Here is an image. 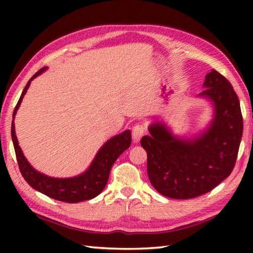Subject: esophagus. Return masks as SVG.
Segmentation results:
<instances>
[{
  "mask_svg": "<svg viewBox=\"0 0 253 253\" xmlns=\"http://www.w3.org/2000/svg\"><path fill=\"white\" fill-rule=\"evenodd\" d=\"M144 131H146V128H144V126L141 125V124H137V125L133 126L131 131L133 142L137 143L140 141L141 137L144 135Z\"/></svg>",
  "mask_w": 253,
  "mask_h": 253,
  "instance_id": "esophagus-1",
  "label": "esophagus"
}]
</instances>
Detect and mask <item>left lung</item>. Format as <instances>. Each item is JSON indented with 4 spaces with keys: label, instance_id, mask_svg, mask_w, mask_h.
Wrapping results in <instances>:
<instances>
[{
    "label": "left lung",
    "instance_id": "8db88e82",
    "mask_svg": "<svg viewBox=\"0 0 253 253\" xmlns=\"http://www.w3.org/2000/svg\"><path fill=\"white\" fill-rule=\"evenodd\" d=\"M200 93L213 101L215 117L209 129L193 140H180L162 124L141 139L148 154L150 182L161 195L192 199L211 191L232 173L243 136V115L233 85L212 69Z\"/></svg>",
    "mask_w": 253,
    "mask_h": 253
}]
</instances>
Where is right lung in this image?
Returning <instances> with one entry per match:
<instances>
[{
  "label": "right lung",
  "mask_w": 253,
  "mask_h": 253,
  "mask_svg": "<svg viewBox=\"0 0 253 253\" xmlns=\"http://www.w3.org/2000/svg\"><path fill=\"white\" fill-rule=\"evenodd\" d=\"M44 67L38 71L30 80L27 83L26 87L21 93L20 98L15 106L13 113V122H12V139L14 143V149L16 153V159L19 166V170L25 180L34 188V189L40 191L43 195L55 199L58 201L68 202V203H77L80 201L90 200L101 193L106 186V182L109 180L110 171L113 164L118 157L129 148L131 143V132L129 130L124 131L121 135H117L110 139L100 151L96 154L92 164L89 169L83 175L74 177V178L58 179L47 177L41 173H38L36 169H32V166L27 162L21 149L18 146L17 138L15 135V126H14V116L17 112L20 105V102L23 100L24 95L28 89L30 82L36 78L38 75H40L44 71Z\"/></svg>",
  "instance_id": "obj_1"
}]
</instances>
